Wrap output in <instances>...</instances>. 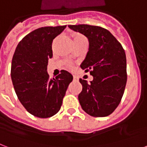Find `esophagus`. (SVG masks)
<instances>
[{
    "instance_id": "34e87169",
    "label": "esophagus",
    "mask_w": 147,
    "mask_h": 147,
    "mask_svg": "<svg viewBox=\"0 0 147 147\" xmlns=\"http://www.w3.org/2000/svg\"><path fill=\"white\" fill-rule=\"evenodd\" d=\"M78 77H77V76H74V81H78Z\"/></svg>"
}]
</instances>
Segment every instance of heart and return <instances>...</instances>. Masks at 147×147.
<instances>
[{"label": "heart", "mask_w": 147, "mask_h": 147, "mask_svg": "<svg viewBox=\"0 0 147 147\" xmlns=\"http://www.w3.org/2000/svg\"><path fill=\"white\" fill-rule=\"evenodd\" d=\"M73 40L74 43H78V42H87V40L84 36L80 34H73Z\"/></svg>", "instance_id": "obj_1"}]
</instances>
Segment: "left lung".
Here are the masks:
<instances>
[{"label":"left lung","mask_w":147,"mask_h":147,"mask_svg":"<svg viewBox=\"0 0 147 147\" xmlns=\"http://www.w3.org/2000/svg\"><path fill=\"white\" fill-rule=\"evenodd\" d=\"M86 36L89 51L80 67L94 80L80 79L83 89L78 96L82 109L92 117L111 114L120 104L127 84V58L122 45L105 28L88 24L68 25Z\"/></svg>","instance_id":"1"}]
</instances>
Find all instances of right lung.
<instances>
[{
	"mask_svg": "<svg viewBox=\"0 0 147 147\" xmlns=\"http://www.w3.org/2000/svg\"><path fill=\"white\" fill-rule=\"evenodd\" d=\"M44 27L26 35L16 47L11 63V80L19 100L30 114L48 118L60 110L72 74L62 70L55 79L47 74L53 57L52 42L66 28Z\"/></svg>",
	"mask_w": 147,
	"mask_h": 147,
	"instance_id": "obj_1",
	"label": "right lung"
}]
</instances>
